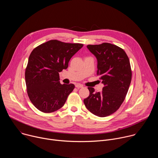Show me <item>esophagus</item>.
<instances>
[{"label":"esophagus","instance_id":"esophagus-1","mask_svg":"<svg viewBox=\"0 0 158 158\" xmlns=\"http://www.w3.org/2000/svg\"><path fill=\"white\" fill-rule=\"evenodd\" d=\"M83 87V85H82V84H76V87H77V89L81 88V87Z\"/></svg>","mask_w":158,"mask_h":158}]
</instances>
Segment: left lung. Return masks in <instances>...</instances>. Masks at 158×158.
<instances>
[{"label":"left lung","instance_id":"8db88e82","mask_svg":"<svg viewBox=\"0 0 158 158\" xmlns=\"http://www.w3.org/2000/svg\"><path fill=\"white\" fill-rule=\"evenodd\" d=\"M87 48L98 59L97 75L104 87L98 93L88 87L89 96L84 103L93 114L106 117L115 112L125 99L132 79L129 59L122 48L110 43Z\"/></svg>","mask_w":158,"mask_h":158}]
</instances>
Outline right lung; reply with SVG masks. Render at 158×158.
I'll return each instance as SVG.
<instances>
[{"label":"right lung","instance_id":"obj_1","mask_svg":"<svg viewBox=\"0 0 158 158\" xmlns=\"http://www.w3.org/2000/svg\"><path fill=\"white\" fill-rule=\"evenodd\" d=\"M82 46V44L51 40L32 51L25 79L29 99L37 109L50 113L64 106L75 85L61 84L59 73L68 67L71 58Z\"/></svg>","mask_w":158,"mask_h":158}]
</instances>
